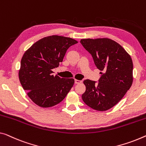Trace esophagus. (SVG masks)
Wrapping results in <instances>:
<instances>
[{
  "label": "esophagus",
  "instance_id": "obj_1",
  "mask_svg": "<svg viewBox=\"0 0 146 146\" xmlns=\"http://www.w3.org/2000/svg\"><path fill=\"white\" fill-rule=\"evenodd\" d=\"M80 83H82V81H81V80H75V84H80Z\"/></svg>",
  "mask_w": 146,
  "mask_h": 146
}]
</instances>
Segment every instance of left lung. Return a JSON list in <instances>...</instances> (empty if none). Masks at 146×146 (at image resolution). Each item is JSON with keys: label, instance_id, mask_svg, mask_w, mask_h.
Masks as SVG:
<instances>
[{"label": "left lung", "instance_id": "obj_1", "mask_svg": "<svg viewBox=\"0 0 146 146\" xmlns=\"http://www.w3.org/2000/svg\"><path fill=\"white\" fill-rule=\"evenodd\" d=\"M80 43L92 55L95 66L102 71L98 82L84 81L82 95L87 106L106 111L117 104L133 84V60L124 48L109 38L82 39Z\"/></svg>", "mask_w": 146, "mask_h": 146}]
</instances>
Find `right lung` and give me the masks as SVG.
Here are the masks:
<instances>
[{"mask_svg":"<svg viewBox=\"0 0 146 146\" xmlns=\"http://www.w3.org/2000/svg\"><path fill=\"white\" fill-rule=\"evenodd\" d=\"M78 42L71 38L53 35L43 38L25 51L19 71L20 83L36 104L49 108L59 104L74 84L73 78L53 76L71 46Z\"/></svg>","mask_w":146,"mask_h":146,"instance_id":"1","label":"right lung"}]
</instances>
